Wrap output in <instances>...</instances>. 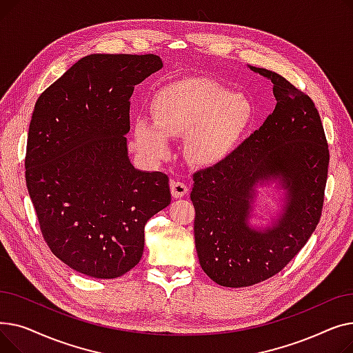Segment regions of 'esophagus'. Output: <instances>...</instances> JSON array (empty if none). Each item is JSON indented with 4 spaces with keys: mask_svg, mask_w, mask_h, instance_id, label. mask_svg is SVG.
I'll list each match as a JSON object with an SVG mask.
<instances>
[{
    "mask_svg": "<svg viewBox=\"0 0 353 353\" xmlns=\"http://www.w3.org/2000/svg\"><path fill=\"white\" fill-rule=\"evenodd\" d=\"M170 190H172L173 197L180 199V197H183V196H186V194H188L189 188H188V184H186V183L179 181V180H173V181L170 183Z\"/></svg>",
    "mask_w": 353,
    "mask_h": 353,
    "instance_id": "obj_1",
    "label": "esophagus"
}]
</instances>
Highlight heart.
I'll use <instances>...</instances> for the list:
<instances>
[{"instance_id": "1", "label": "heart", "mask_w": 353, "mask_h": 353, "mask_svg": "<svg viewBox=\"0 0 353 353\" xmlns=\"http://www.w3.org/2000/svg\"><path fill=\"white\" fill-rule=\"evenodd\" d=\"M153 121L139 117L133 133L137 147L152 157L167 153V137L186 136L184 153L196 165H212L232 150L252 117L250 103L208 79L165 85L152 101Z\"/></svg>"}]
</instances>
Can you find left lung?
Listing matches in <instances>:
<instances>
[{
  "instance_id": "obj_1",
  "label": "left lung",
  "mask_w": 353,
  "mask_h": 353,
  "mask_svg": "<svg viewBox=\"0 0 353 353\" xmlns=\"http://www.w3.org/2000/svg\"><path fill=\"white\" fill-rule=\"evenodd\" d=\"M250 70L273 83V113L228 157L194 173L190 193L200 266L226 288L263 282L301 252L321 220L327 180L329 148L312 99L281 74ZM268 179L281 183L287 205L272 228L256 231L247 221L254 189Z\"/></svg>"
}]
</instances>
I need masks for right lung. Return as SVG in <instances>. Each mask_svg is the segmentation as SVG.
Wrapping results in <instances>:
<instances>
[{
    "label": "right lung",
    "instance_id": "obj_1",
    "mask_svg": "<svg viewBox=\"0 0 353 353\" xmlns=\"http://www.w3.org/2000/svg\"><path fill=\"white\" fill-rule=\"evenodd\" d=\"M163 67L156 54H90L35 103L26 181L50 250L97 279L133 269L148 219L170 205L169 177L134 169L130 97Z\"/></svg>",
    "mask_w": 353,
    "mask_h": 353
}]
</instances>
